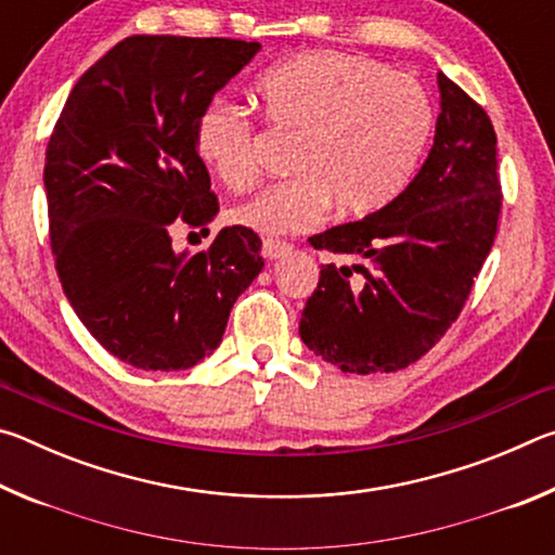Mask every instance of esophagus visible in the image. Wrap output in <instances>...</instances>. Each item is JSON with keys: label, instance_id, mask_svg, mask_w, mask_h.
<instances>
[{"label": "esophagus", "instance_id": "34e87169", "mask_svg": "<svg viewBox=\"0 0 555 555\" xmlns=\"http://www.w3.org/2000/svg\"><path fill=\"white\" fill-rule=\"evenodd\" d=\"M291 251V244L288 242H279V240H264V244H261V255H264V259H281L284 255H288Z\"/></svg>", "mask_w": 555, "mask_h": 555}]
</instances>
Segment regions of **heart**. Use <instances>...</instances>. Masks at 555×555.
<instances>
[{
	"instance_id": "heart-1",
	"label": "heart",
	"mask_w": 555,
	"mask_h": 555,
	"mask_svg": "<svg viewBox=\"0 0 555 555\" xmlns=\"http://www.w3.org/2000/svg\"><path fill=\"white\" fill-rule=\"evenodd\" d=\"M255 98L271 127L298 134L296 176L228 212L232 224L267 237L306 230L331 203L343 215L382 210L413 181L436 127L434 102L416 80L362 55L300 53L261 73ZM193 146L232 191L255 178V125L230 102L201 109Z\"/></svg>"
}]
</instances>
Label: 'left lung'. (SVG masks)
<instances>
[{"instance_id":"left-lung-1","label":"left lung","mask_w":555,"mask_h":555,"mask_svg":"<svg viewBox=\"0 0 555 555\" xmlns=\"http://www.w3.org/2000/svg\"><path fill=\"white\" fill-rule=\"evenodd\" d=\"M440 115L421 171L367 218L313 234L323 264L300 313V340L343 372H397L421 360L463 311L502 208L487 112L438 73ZM362 273V278H357Z\"/></svg>"}]
</instances>
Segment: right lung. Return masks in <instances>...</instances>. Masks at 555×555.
Returning <instances> with one entry per match:
<instances>
[{
	"instance_id": "1",
	"label": "right lung",
	"mask_w": 555,
	"mask_h": 555,
	"mask_svg": "<svg viewBox=\"0 0 555 555\" xmlns=\"http://www.w3.org/2000/svg\"><path fill=\"white\" fill-rule=\"evenodd\" d=\"M259 49L129 36L82 73L55 121L43 185L63 294L137 370H188L218 350L234 300L264 267L261 240L237 224L195 255L171 244L176 219L205 230L220 210L193 127Z\"/></svg>"
}]
</instances>
